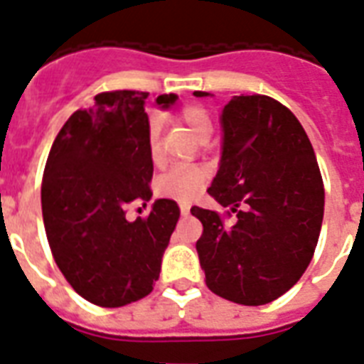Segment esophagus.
Listing matches in <instances>:
<instances>
[{"instance_id": "34e87169", "label": "esophagus", "mask_w": 364, "mask_h": 364, "mask_svg": "<svg viewBox=\"0 0 364 364\" xmlns=\"http://www.w3.org/2000/svg\"><path fill=\"white\" fill-rule=\"evenodd\" d=\"M188 213H190V205H188V203H180V214L186 216Z\"/></svg>"}]
</instances>
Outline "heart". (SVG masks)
I'll list each match as a JSON object with an SVG mask.
<instances>
[{
	"instance_id": "obj_1",
	"label": "heart",
	"mask_w": 364,
	"mask_h": 364,
	"mask_svg": "<svg viewBox=\"0 0 364 364\" xmlns=\"http://www.w3.org/2000/svg\"><path fill=\"white\" fill-rule=\"evenodd\" d=\"M182 121L190 127V131L196 134L197 140L213 132V121L207 112L199 106H188L182 109ZM159 131H161V123L157 117H154L148 129V146H150V157L154 161H157V156H159ZM205 180H207V171L203 167H184V165L174 167L159 176L157 193L163 197H171V199H178V201H191L201 191Z\"/></svg>"
}]
</instances>
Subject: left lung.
I'll use <instances>...</instances> for the list:
<instances>
[{
    "instance_id": "1",
    "label": "left lung",
    "mask_w": 364,
    "mask_h": 364,
    "mask_svg": "<svg viewBox=\"0 0 364 364\" xmlns=\"http://www.w3.org/2000/svg\"><path fill=\"white\" fill-rule=\"evenodd\" d=\"M220 127L208 196L237 213V222L226 228L214 210L191 207L203 224L196 249L214 294L264 306L294 287L311 262L325 210L319 165L300 121L269 97H233Z\"/></svg>"
}]
</instances>
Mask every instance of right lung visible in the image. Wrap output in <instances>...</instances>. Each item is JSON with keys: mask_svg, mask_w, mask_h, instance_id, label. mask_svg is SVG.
<instances>
[{"mask_svg": "<svg viewBox=\"0 0 364 364\" xmlns=\"http://www.w3.org/2000/svg\"><path fill=\"white\" fill-rule=\"evenodd\" d=\"M148 92L114 91L70 115L45 165L41 210L56 266L74 290L102 308L148 296L161 272L178 205L156 199L150 216L129 222L127 205L150 201ZM176 95L156 98L159 108Z\"/></svg>", "mask_w": 364, "mask_h": 364, "instance_id": "right-lung-1", "label": "right lung"}]
</instances>
